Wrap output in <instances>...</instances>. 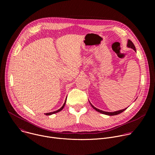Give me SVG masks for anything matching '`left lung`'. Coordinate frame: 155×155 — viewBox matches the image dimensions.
Segmentation results:
<instances>
[{
  "instance_id": "obj_1",
  "label": "left lung",
  "mask_w": 155,
  "mask_h": 155,
  "mask_svg": "<svg viewBox=\"0 0 155 155\" xmlns=\"http://www.w3.org/2000/svg\"><path fill=\"white\" fill-rule=\"evenodd\" d=\"M127 47L128 48H132V49H133L135 51H136V47H135L134 45L133 44V43H132L130 40H127ZM89 102H90V101H89ZM90 103L91 105L92 106V107H93L94 109H95L97 112H99V113H101V114H105V115H109V116H114V115H118V114H120L122 113L123 112H124V110H125L126 109H127V108H125L124 109L120 110H118V111H115V112H108L102 111V110H99V109H98V108H96L94 105H93L91 104V102H90Z\"/></svg>"
}]
</instances>
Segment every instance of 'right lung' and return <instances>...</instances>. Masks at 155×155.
<instances>
[{"label": "right lung", "mask_w": 155, "mask_h": 155, "mask_svg": "<svg viewBox=\"0 0 155 155\" xmlns=\"http://www.w3.org/2000/svg\"><path fill=\"white\" fill-rule=\"evenodd\" d=\"M66 100H67V97H66V99H65V102H64V104H63V105L62 106V107L61 108H60L59 110H56V111H54V112H50V113H47V114H45V115H53V114H56V113H58V112H60V111H61V110L63 109V108L64 107V106H65V102H66Z\"/></svg>", "instance_id": "1"}]
</instances>
